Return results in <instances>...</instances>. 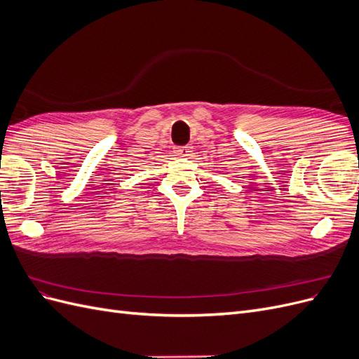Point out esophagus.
<instances>
[{
    "mask_svg": "<svg viewBox=\"0 0 359 359\" xmlns=\"http://www.w3.org/2000/svg\"><path fill=\"white\" fill-rule=\"evenodd\" d=\"M190 153H191V147H189V145H186V147H177L175 148V154L178 157H187Z\"/></svg>",
    "mask_w": 359,
    "mask_h": 359,
    "instance_id": "34e87169",
    "label": "esophagus"
}]
</instances>
